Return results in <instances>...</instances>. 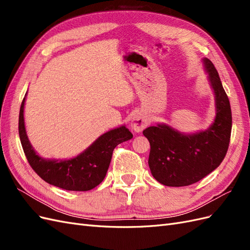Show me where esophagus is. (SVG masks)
Instances as JSON below:
<instances>
[{
    "mask_svg": "<svg viewBox=\"0 0 250 250\" xmlns=\"http://www.w3.org/2000/svg\"><path fill=\"white\" fill-rule=\"evenodd\" d=\"M148 120L146 118V116L144 115L143 112H138L135 113L133 116L132 120H131V129L135 132H141L144 128H145L148 125Z\"/></svg>",
    "mask_w": 250,
    "mask_h": 250,
    "instance_id": "34e87169",
    "label": "esophagus"
}]
</instances>
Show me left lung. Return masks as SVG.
Instances as JSON below:
<instances>
[{
  "label": "left lung",
  "instance_id": "1",
  "mask_svg": "<svg viewBox=\"0 0 250 250\" xmlns=\"http://www.w3.org/2000/svg\"><path fill=\"white\" fill-rule=\"evenodd\" d=\"M204 71L215 95L216 116L206 130L184 133L158 123L143 134L150 143L149 168L158 183L167 187H185L197 183L222 163L231 132V109L213 62L203 58Z\"/></svg>",
  "mask_w": 250,
  "mask_h": 250
}]
</instances>
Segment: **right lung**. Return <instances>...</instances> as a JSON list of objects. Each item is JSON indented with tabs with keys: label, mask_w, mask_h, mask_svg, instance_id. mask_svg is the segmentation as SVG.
Masks as SVG:
<instances>
[{
	"label": "right lung",
	"mask_w": 250,
	"mask_h": 250,
	"mask_svg": "<svg viewBox=\"0 0 250 250\" xmlns=\"http://www.w3.org/2000/svg\"><path fill=\"white\" fill-rule=\"evenodd\" d=\"M26 96L20 109L19 133L25 155L37 175L46 183L66 191L84 192L100 185L106 176L113 149L119 144L132 139L129 129L125 125L113 128L69 160H47L37 154L28 139L24 119Z\"/></svg>",
	"instance_id": "obj_1"
}]
</instances>
